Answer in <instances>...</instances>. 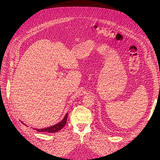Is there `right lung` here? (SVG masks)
<instances>
[{
    "mask_svg": "<svg viewBox=\"0 0 160 160\" xmlns=\"http://www.w3.org/2000/svg\"><path fill=\"white\" fill-rule=\"evenodd\" d=\"M67 116H68V113H67L64 118L62 119L61 122L59 123H57L55 125H52V126L47 128H43V129H35L37 132H44V133H55L59 132V130H61L62 128L65 126V125L66 124L67 122Z\"/></svg>",
    "mask_w": 160,
    "mask_h": 160,
    "instance_id": "add662e5",
    "label": "right lung"
}]
</instances>
